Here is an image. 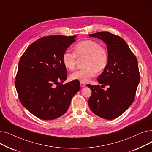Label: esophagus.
Returning a JSON list of instances; mask_svg holds the SVG:
<instances>
[{
	"label": "esophagus",
	"instance_id": "esophagus-1",
	"mask_svg": "<svg viewBox=\"0 0 152 152\" xmlns=\"http://www.w3.org/2000/svg\"><path fill=\"white\" fill-rule=\"evenodd\" d=\"M80 85H81V87H84L86 86V84L83 82H80Z\"/></svg>",
	"mask_w": 152,
	"mask_h": 152
}]
</instances>
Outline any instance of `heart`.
I'll use <instances>...</instances> for the list:
<instances>
[{"instance_id": "heart-1", "label": "heart", "mask_w": 152, "mask_h": 152, "mask_svg": "<svg viewBox=\"0 0 152 152\" xmlns=\"http://www.w3.org/2000/svg\"><path fill=\"white\" fill-rule=\"evenodd\" d=\"M77 57L84 58V68L76 71L70 75L72 80L83 83L88 82L96 75L97 71H102L107 66L108 54L105 47L94 40H85L77 43L74 47V53L66 50L61 56L63 65L67 69L76 68Z\"/></svg>"}]
</instances>
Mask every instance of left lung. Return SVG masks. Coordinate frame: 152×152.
Returning <instances> with one entry per match:
<instances>
[{"mask_svg":"<svg viewBox=\"0 0 152 152\" xmlns=\"http://www.w3.org/2000/svg\"><path fill=\"white\" fill-rule=\"evenodd\" d=\"M89 36L102 40L107 45L108 62L97 78L103 87L108 86L107 89L105 91L99 85L87 84L92 91L89 107L97 116L113 119L126 111L135 99L140 81L137 60L121 37L109 32H99Z\"/></svg>","mask_w":152,"mask_h":152,"instance_id":"1","label":"left lung"}]
</instances>
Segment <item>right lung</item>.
<instances>
[{"mask_svg": "<svg viewBox=\"0 0 152 152\" xmlns=\"http://www.w3.org/2000/svg\"><path fill=\"white\" fill-rule=\"evenodd\" d=\"M76 37H42L27 48L19 61L15 84L20 101L40 119L52 120L65 114L80 89L79 81L62 84L67 71L61 56Z\"/></svg>", "mask_w": 152, "mask_h": 152, "instance_id": "right-lung-1", "label": "right lung"}]
</instances>
